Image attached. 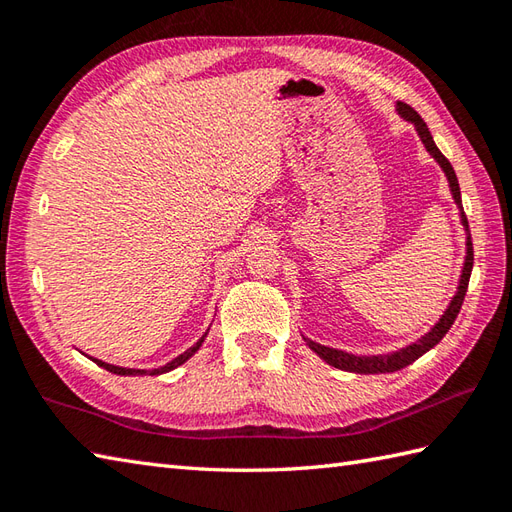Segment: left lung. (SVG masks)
Listing matches in <instances>:
<instances>
[{"instance_id":"1","label":"left lung","mask_w":512,"mask_h":512,"mask_svg":"<svg viewBox=\"0 0 512 512\" xmlns=\"http://www.w3.org/2000/svg\"><path fill=\"white\" fill-rule=\"evenodd\" d=\"M396 112L402 118V121L411 123L416 127V132L422 140L424 149L429 151V156L438 162L440 169L444 171V176H447L449 182V191H451V198L453 202L458 204V211H460V222L464 226V233H466V255H464V266H462V273L458 279V290H455V295L451 299V303L444 310L442 317L438 319L436 325H431V330L427 334H422L418 341H413L405 347H400L396 352H387V354H352V352H345V350H336V347H328V345H321L317 341L308 339V336H303V341L310 347V350L321 356L325 363L336 367V369H345V372H354V374H389V372H398V369L411 365L413 361H418L422 354H427L431 347H436L442 339L444 334L451 330V325L458 317V312L462 308V301L466 295V288H469V279H471V270H473V242H471V231H469V222H466V215L462 209V195H460V184H458V176H455V171L451 167V162L442 156V151L433 143V136L429 132L427 123L422 121L420 114L409 107L407 103H396Z\"/></svg>"}]
</instances>
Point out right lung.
<instances>
[{
    "instance_id": "add662e5",
    "label": "right lung",
    "mask_w": 512,
    "mask_h": 512,
    "mask_svg": "<svg viewBox=\"0 0 512 512\" xmlns=\"http://www.w3.org/2000/svg\"><path fill=\"white\" fill-rule=\"evenodd\" d=\"M206 334H209V330H206L200 339H198V343H193L187 352H182L180 356H176L173 358V361H169V363H165L162 367H156V369H134V367H121V365H110V363H105V361H101V358H94V356H90L92 361L99 365V367H103V369H107V372H112V374H118V376H145V374H149V376H160V374H167V372H171V369H176V367H180L182 363H187L189 358L200 350L202 347V343H204V339H206ZM88 356V354H85Z\"/></svg>"
}]
</instances>
